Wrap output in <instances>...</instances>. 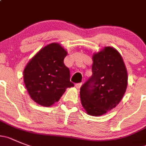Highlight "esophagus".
<instances>
[{
	"mask_svg": "<svg viewBox=\"0 0 146 146\" xmlns=\"http://www.w3.org/2000/svg\"><path fill=\"white\" fill-rule=\"evenodd\" d=\"M82 85H83L82 83H79V84H76L75 86H76V88H77V89H80V88H81V87L82 86Z\"/></svg>",
	"mask_w": 146,
	"mask_h": 146,
	"instance_id": "34e87169",
	"label": "esophagus"
}]
</instances>
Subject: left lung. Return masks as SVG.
I'll return each mask as SVG.
<instances>
[{
	"label": "left lung",
	"instance_id": "8db88e82",
	"mask_svg": "<svg viewBox=\"0 0 146 146\" xmlns=\"http://www.w3.org/2000/svg\"><path fill=\"white\" fill-rule=\"evenodd\" d=\"M92 76L81 86V104L86 112L97 117L119 104L127 86V71L122 57L111 47L92 55Z\"/></svg>",
	"mask_w": 146,
	"mask_h": 146
}]
</instances>
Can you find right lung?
I'll return each mask as SVG.
<instances>
[{"instance_id":"right-lung-1","label":"right lung","mask_w":146,"mask_h":146,"mask_svg":"<svg viewBox=\"0 0 146 146\" xmlns=\"http://www.w3.org/2000/svg\"><path fill=\"white\" fill-rule=\"evenodd\" d=\"M66 50L53 42L42 47L24 68V82L34 102L49 107L60 100L70 81V70L63 62Z\"/></svg>"}]
</instances>
